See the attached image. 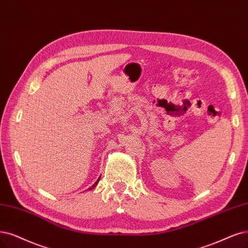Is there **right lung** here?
<instances>
[{"mask_svg": "<svg viewBox=\"0 0 248 248\" xmlns=\"http://www.w3.org/2000/svg\"><path fill=\"white\" fill-rule=\"evenodd\" d=\"M100 178H101V176H100V177H99V179H98V180L95 182V184H94L93 186H92V187H90L88 190H92V189H94V188H95V187L98 185V183H99V181H100Z\"/></svg>", "mask_w": 248, "mask_h": 248, "instance_id": "obj_1", "label": "right lung"}]
</instances>
